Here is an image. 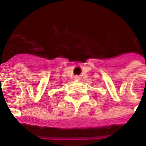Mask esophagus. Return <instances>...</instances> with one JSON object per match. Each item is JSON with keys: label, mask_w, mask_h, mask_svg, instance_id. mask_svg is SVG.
I'll return each mask as SVG.
<instances>
[{"label": "esophagus", "mask_w": 146, "mask_h": 146, "mask_svg": "<svg viewBox=\"0 0 146 146\" xmlns=\"http://www.w3.org/2000/svg\"><path fill=\"white\" fill-rule=\"evenodd\" d=\"M80 79V76H74V80H76V81H79Z\"/></svg>", "instance_id": "esophagus-1"}]
</instances>
